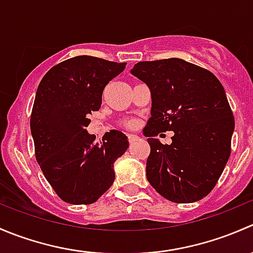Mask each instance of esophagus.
<instances>
[{"label": "esophagus", "mask_w": 253, "mask_h": 253, "mask_svg": "<svg viewBox=\"0 0 253 253\" xmlns=\"http://www.w3.org/2000/svg\"><path fill=\"white\" fill-rule=\"evenodd\" d=\"M139 139L138 136H136V134H128V141L131 144H133V143H136L137 141Z\"/></svg>", "instance_id": "1"}]
</instances>
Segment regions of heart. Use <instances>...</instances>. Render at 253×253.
<instances>
[{"mask_svg": "<svg viewBox=\"0 0 253 253\" xmlns=\"http://www.w3.org/2000/svg\"><path fill=\"white\" fill-rule=\"evenodd\" d=\"M124 125H125V126H126V127H129V128H131V127H134V125H136V122L132 121V120H128V121H125Z\"/></svg>", "mask_w": 253, "mask_h": 253, "instance_id": "obj_1", "label": "heart"}]
</instances>
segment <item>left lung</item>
<instances>
[{"label": "left lung", "instance_id": "left-lung-1", "mask_svg": "<svg viewBox=\"0 0 253 253\" xmlns=\"http://www.w3.org/2000/svg\"><path fill=\"white\" fill-rule=\"evenodd\" d=\"M131 73L152 95L143 131L150 145L148 181L171 202L202 200L230 157L235 121L223 85L213 73L181 58L138 62ZM167 130L174 132L171 145L154 138Z\"/></svg>", "mask_w": 253, "mask_h": 253}]
</instances>
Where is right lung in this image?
Instances as JSON below:
<instances>
[{"label": "right lung", "instance_id": "add662e5", "mask_svg": "<svg viewBox=\"0 0 253 253\" xmlns=\"http://www.w3.org/2000/svg\"><path fill=\"white\" fill-rule=\"evenodd\" d=\"M126 63L76 56L53 66L38 86L30 117L35 157L51 187L71 205L96 202L114 183V163L125 154L126 134L111 129L95 143L89 115L101 106L106 84Z\"/></svg>", "mask_w": 253, "mask_h": 253}]
</instances>
